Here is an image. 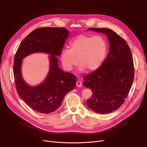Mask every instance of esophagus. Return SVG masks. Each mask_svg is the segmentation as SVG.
<instances>
[{
	"mask_svg": "<svg viewBox=\"0 0 147 147\" xmlns=\"http://www.w3.org/2000/svg\"><path fill=\"white\" fill-rule=\"evenodd\" d=\"M76 86H78V87H81L82 86V82H81V81H80V80L77 81V82H76Z\"/></svg>",
	"mask_w": 147,
	"mask_h": 147,
	"instance_id": "1",
	"label": "esophagus"
}]
</instances>
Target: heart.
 Returning a JSON list of instances; mask_svg holds the SVG:
<instances>
[{
	"label": "heart",
	"mask_w": 147,
	"mask_h": 147,
	"mask_svg": "<svg viewBox=\"0 0 147 147\" xmlns=\"http://www.w3.org/2000/svg\"><path fill=\"white\" fill-rule=\"evenodd\" d=\"M69 49L63 50L61 63L67 70L70 71L79 63L80 69L93 71L98 69L105 59L107 45L104 38L99 36L81 34L69 43Z\"/></svg>",
	"instance_id": "1"
}]
</instances>
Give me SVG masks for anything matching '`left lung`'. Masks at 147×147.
Instances as JSON below:
<instances>
[{"label":"left lung","instance_id":"left-lung-1","mask_svg":"<svg viewBox=\"0 0 147 147\" xmlns=\"http://www.w3.org/2000/svg\"><path fill=\"white\" fill-rule=\"evenodd\" d=\"M108 36L110 52L102 65L84 76L83 85L92 90L88 107L99 114L110 113L125 102L134 79L132 52L124 38L109 28L88 29Z\"/></svg>","mask_w":147,"mask_h":147}]
</instances>
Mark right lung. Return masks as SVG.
I'll return each instance as SVG.
<instances>
[{"label": "right lung", "mask_w": 147, "mask_h": 147, "mask_svg": "<svg viewBox=\"0 0 147 147\" xmlns=\"http://www.w3.org/2000/svg\"><path fill=\"white\" fill-rule=\"evenodd\" d=\"M68 31L61 27H41L33 30L22 41L15 53L13 71L15 86L19 96L30 108L40 113L55 111L61 106L65 95L74 89L76 77L58 67V59ZM43 51L50 54V73L45 82L31 87L25 83L20 74L22 59L31 53Z\"/></svg>", "instance_id": "add662e5"}]
</instances>
